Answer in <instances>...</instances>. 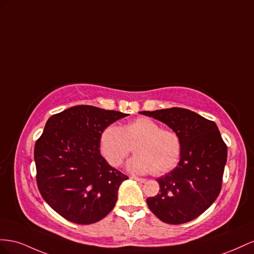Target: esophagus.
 <instances>
[{
  "label": "esophagus",
  "mask_w": 254,
  "mask_h": 254,
  "mask_svg": "<svg viewBox=\"0 0 254 254\" xmlns=\"http://www.w3.org/2000/svg\"><path fill=\"white\" fill-rule=\"evenodd\" d=\"M131 178L132 180H135V181H137V182H140V183H144L146 182V179H141V178H138V177H134V176H132V177H129Z\"/></svg>",
  "instance_id": "esophagus-1"
}]
</instances>
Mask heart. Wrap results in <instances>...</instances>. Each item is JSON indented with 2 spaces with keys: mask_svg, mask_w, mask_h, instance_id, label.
Wrapping results in <instances>:
<instances>
[{
  "mask_svg": "<svg viewBox=\"0 0 254 254\" xmlns=\"http://www.w3.org/2000/svg\"><path fill=\"white\" fill-rule=\"evenodd\" d=\"M134 144L135 155L128 159V171L139 175H162L175 167L181 154V139L170 129L161 128L149 118H137L121 127H106L99 138L100 153L112 167H118Z\"/></svg>",
  "mask_w": 254,
  "mask_h": 254,
  "instance_id": "obj_1",
  "label": "heart"
}]
</instances>
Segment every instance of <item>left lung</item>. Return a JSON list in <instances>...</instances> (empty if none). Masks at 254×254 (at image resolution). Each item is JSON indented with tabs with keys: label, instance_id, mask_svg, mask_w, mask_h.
<instances>
[{
	"label": "left lung",
	"instance_id": "8db88e82",
	"mask_svg": "<svg viewBox=\"0 0 254 254\" xmlns=\"http://www.w3.org/2000/svg\"><path fill=\"white\" fill-rule=\"evenodd\" d=\"M140 114L167 125L181 139L178 166L157 179L159 193L148 198L147 204L166 223L193 220L214 203L221 190L228 150L219 129L214 121L186 108Z\"/></svg>",
	"mask_w": 254,
	"mask_h": 254
}]
</instances>
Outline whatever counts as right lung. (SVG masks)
Wrapping results in <instances>:
<instances>
[{
	"label": "right lung",
	"instance_id": "right-lung-1",
	"mask_svg": "<svg viewBox=\"0 0 254 254\" xmlns=\"http://www.w3.org/2000/svg\"><path fill=\"white\" fill-rule=\"evenodd\" d=\"M127 114L91 105L72 106L48 119L36 141L37 185L47 203L67 220L97 222L110 213L128 178L99 150L103 129Z\"/></svg>",
	"mask_w": 254,
	"mask_h": 254
}]
</instances>
